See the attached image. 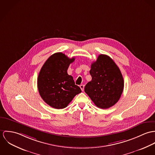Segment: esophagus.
Instances as JSON below:
<instances>
[{
    "instance_id": "esophagus-1",
    "label": "esophagus",
    "mask_w": 155,
    "mask_h": 155,
    "mask_svg": "<svg viewBox=\"0 0 155 155\" xmlns=\"http://www.w3.org/2000/svg\"><path fill=\"white\" fill-rule=\"evenodd\" d=\"M80 88L81 89V90H82V91H84V85L81 84V85H80Z\"/></svg>"
}]
</instances>
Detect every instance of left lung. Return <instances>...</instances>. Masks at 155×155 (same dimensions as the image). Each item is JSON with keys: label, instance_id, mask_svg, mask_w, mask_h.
Here are the masks:
<instances>
[{"label": "left lung", "instance_id": "8db88e82", "mask_svg": "<svg viewBox=\"0 0 155 155\" xmlns=\"http://www.w3.org/2000/svg\"><path fill=\"white\" fill-rule=\"evenodd\" d=\"M90 74L92 80L84 91L94 104L107 109L119 101L124 90V79L120 69L107 55L100 54L91 65Z\"/></svg>", "mask_w": 155, "mask_h": 155}]
</instances>
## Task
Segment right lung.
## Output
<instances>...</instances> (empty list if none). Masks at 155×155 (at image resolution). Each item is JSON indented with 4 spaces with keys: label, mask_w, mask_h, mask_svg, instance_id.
<instances>
[{
    "label": "right lung",
    "mask_w": 155,
    "mask_h": 155,
    "mask_svg": "<svg viewBox=\"0 0 155 155\" xmlns=\"http://www.w3.org/2000/svg\"><path fill=\"white\" fill-rule=\"evenodd\" d=\"M74 58L69 59L59 52L53 54L45 62L39 72L37 87L42 99L54 109L66 107L73 98L81 92L75 84L73 77L67 73Z\"/></svg>",
    "instance_id": "obj_1"
}]
</instances>
